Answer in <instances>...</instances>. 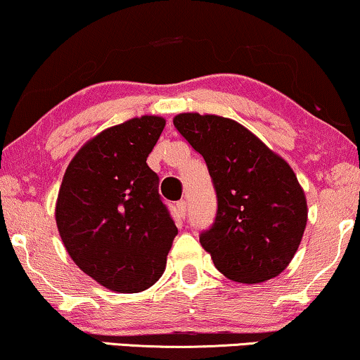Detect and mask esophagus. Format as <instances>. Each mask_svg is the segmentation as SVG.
Masks as SVG:
<instances>
[{"mask_svg": "<svg viewBox=\"0 0 360 360\" xmlns=\"http://www.w3.org/2000/svg\"><path fill=\"white\" fill-rule=\"evenodd\" d=\"M176 217H177V221H183L184 217H186V212H188V202L186 201H179L176 204Z\"/></svg>", "mask_w": 360, "mask_h": 360, "instance_id": "1", "label": "esophagus"}]
</instances>
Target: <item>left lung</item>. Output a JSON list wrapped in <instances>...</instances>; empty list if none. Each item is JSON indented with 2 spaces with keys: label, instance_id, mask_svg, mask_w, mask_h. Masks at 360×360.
Wrapping results in <instances>:
<instances>
[{
  "label": "left lung",
  "instance_id": "left-lung-1",
  "mask_svg": "<svg viewBox=\"0 0 360 360\" xmlns=\"http://www.w3.org/2000/svg\"><path fill=\"white\" fill-rule=\"evenodd\" d=\"M176 129L206 161L217 195L201 245L227 279L257 284L279 276L297 252L307 201L292 167L234 120L181 112Z\"/></svg>",
  "mask_w": 360,
  "mask_h": 360
}]
</instances>
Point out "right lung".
I'll list each match as a JSON object with an SVG mask.
<instances>
[{
  "mask_svg": "<svg viewBox=\"0 0 360 360\" xmlns=\"http://www.w3.org/2000/svg\"><path fill=\"white\" fill-rule=\"evenodd\" d=\"M166 126L141 116L104 129L71 159L56 226L76 266L109 290H146L166 269L177 234L146 159Z\"/></svg>",
  "mask_w": 360,
  "mask_h": 360,
  "instance_id": "obj_1",
  "label": "right lung"
}]
</instances>
